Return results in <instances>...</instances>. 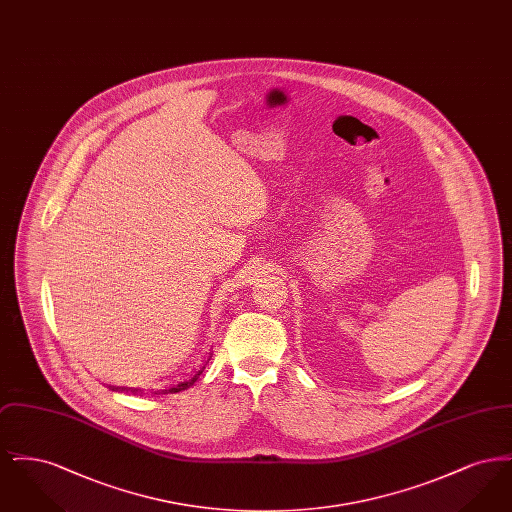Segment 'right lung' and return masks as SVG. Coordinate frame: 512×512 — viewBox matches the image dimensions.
<instances>
[{
	"label": "right lung",
	"instance_id": "right-lung-1",
	"mask_svg": "<svg viewBox=\"0 0 512 512\" xmlns=\"http://www.w3.org/2000/svg\"><path fill=\"white\" fill-rule=\"evenodd\" d=\"M209 361H211V357H209V359H207V363H209ZM207 363H205V365H207ZM205 365L203 366H199V368H197V370H195L194 374H192V376H190V378H188V380H184V382H178V384H176V386H172V388H169V390H161L159 391V393H178V391H182V390H188V388H190V386H194L195 382H197V378H199V376H201V372H203V370H205ZM130 391V393H134V395H136V393H138V390H134V388H113V391Z\"/></svg>",
	"mask_w": 512,
	"mask_h": 512
}]
</instances>
